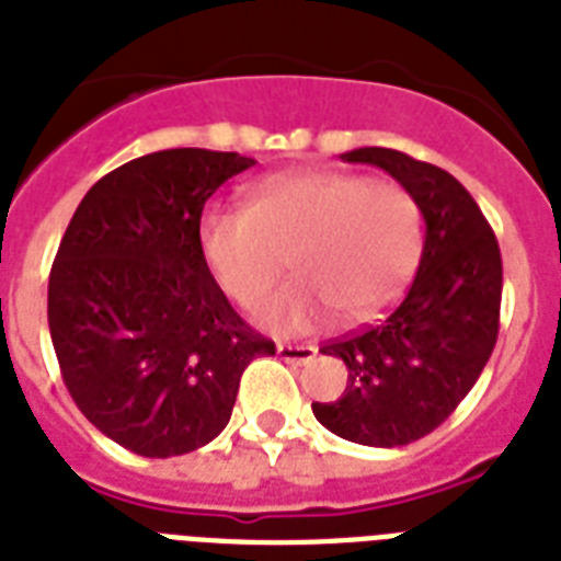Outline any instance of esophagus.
Masks as SVG:
<instances>
[{"label": "esophagus", "mask_w": 561, "mask_h": 561, "mask_svg": "<svg viewBox=\"0 0 561 561\" xmlns=\"http://www.w3.org/2000/svg\"><path fill=\"white\" fill-rule=\"evenodd\" d=\"M276 354L285 363H311L317 357V348L313 345H276Z\"/></svg>", "instance_id": "esophagus-1"}]
</instances>
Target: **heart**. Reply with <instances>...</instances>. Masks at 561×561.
Segmentation results:
<instances>
[{
    "label": "heart",
    "mask_w": 561,
    "mask_h": 561,
    "mask_svg": "<svg viewBox=\"0 0 561 561\" xmlns=\"http://www.w3.org/2000/svg\"><path fill=\"white\" fill-rule=\"evenodd\" d=\"M213 279L239 305H259L288 267L299 279L259 308V322L296 334L336 311L363 322L412 279L423 216L394 181L357 172H279L248 190L244 209L213 204L198 218Z\"/></svg>",
    "instance_id": "heart-1"
}]
</instances>
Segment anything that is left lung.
I'll list each match as a JSON object with an SVG mask.
<instances>
[{"label": "left lung", "instance_id": "obj_1", "mask_svg": "<svg viewBox=\"0 0 561 561\" xmlns=\"http://www.w3.org/2000/svg\"><path fill=\"white\" fill-rule=\"evenodd\" d=\"M371 163L421 207V265L407 296L377 325L322 345L348 368L343 398L313 403L328 432L363 446H407L455 412L484 371L499 336L502 253L484 213L453 175L398 149L340 154Z\"/></svg>", "mask_w": 561, "mask_h": 561}]
</instances>
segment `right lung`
<instances>
[{
  "label": "right lung",
  "mask_w": 561,
  "mask_h": 561,
  "mask_svg": "<svg viewBox=\"0 0 561 561\" xmlns=\"http://www.w3.org/2000/svg\"><path fill=\"white\" fill-rule=\"evenodd\" d=\"M253 158L163 149L91 186L59 241L48 328L80 412L144 458L193 453L230 421L241 371L276 345L244 325L198 244L204 204Z\"/></svg>",
  "instance_id": "right-lung-1"
}]
</instances>
